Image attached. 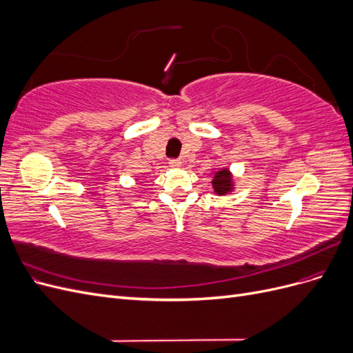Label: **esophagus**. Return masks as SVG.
<instances>
[{
    "label": "esophagus",
    "instance_id": "obj_1",
    "mask_svg": "<svg viewBox=\"0 0 353 353\" xmlns=\"http://www.w3.org/2000/svg\"><path fill=\"white\" fill-rule=\"evenodd\" d=\"M169 166H170V168H179V166H181V160H178V159H170V160H169Z\"/></svg>",
    "mask_w": 353,
    "mask_h": 353
}]
</instances>
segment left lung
<instances>
[{"label": "left lung", "instance_id": "8db88e82", "mask_svg": "<svg viewBox=\"0 0 353 353\" xmlns=\"http://www.w3.org/2000/svg\"><path fill=\"white\" fill-rule=\"evenodd\" d=\"M213 188H215V193L219 196L227 194L228 191L232 188V181H231V174L228 169H221L219 172L215 174V178L212 181Z\"/></svg>", "mask_w": 353, "mask_h": 353}]
</instances>
